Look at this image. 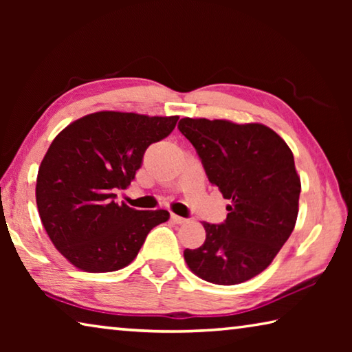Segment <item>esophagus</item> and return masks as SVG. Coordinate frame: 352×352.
Returning <instances> with one entry per match:
<instances>
[{
    "label": "esophagus",
    "mask_w": 352,
    "mask_h": 352,
    "mask_svg": "<svg viewBox=\"0 0 352 352\" xmlns=\"http://www.w3.org/2000/svg\"><path fill=\"white\" fill-rule=\"evenodd\" d=\"M170 220H172V222H174V223H177V225H182V223H184V222H188V219L177 216V214H170Z\"/></svg>",
    "instance_id": "obj_1"
}]
</instances>
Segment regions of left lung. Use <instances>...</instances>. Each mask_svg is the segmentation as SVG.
Segmentation results:
<instances>
[{
    "instance_id": "8db88e82",
    "label": "left lung",
    "mask_w": 352,
    "mask_h": 352,
    "mask_svg": "<svg viewBox=\"0 0 352 352\" xmlns=\"http://www.w3.org/2000/svg\"><path fill=\"white\" fill-rule=\"evenodd\" d=\"M178 130L210 183L231 200L222 223L204 222V245L184 250V261L208 283L248 281L270 265L295 228L301 182L294 153L262 124L183 118Z\"/></svg>"
}]
</instances>
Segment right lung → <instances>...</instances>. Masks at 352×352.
Segmentation results:
<instances>
[{"label":"right lung","mask_w":352,"mask_h":352,"mask_svg":"<svg viewBox=\"0 0 352 352\" xmlns=\"http://www.w3.org/2000/svg\"><path fill=\"white\" fill-rule=\"evenodd\" d=\"M178 116L99 111L69 124L40 164L37 208L56 248L77 269L102 273L129 265L166 210L118 205L116 190L135 180L152 142L166 138Z\"/></svg>","instance_id":"add662e5"}]
</instances>
